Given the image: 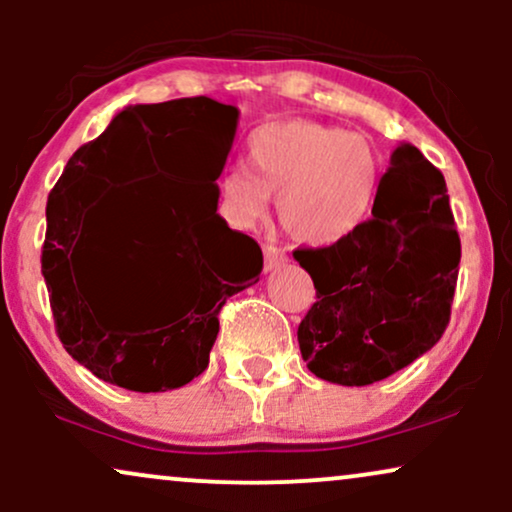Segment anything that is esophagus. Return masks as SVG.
Here are the masks:
<instances>
[{"instance_id":"1","label":"esophagus","mask_w":512,"mask_h":512,"mask_svg":"<svg viewBox=\"0 0 512 512\" xmlns=\"http://www.w3.org/2000/svg\"><path fill=\"white\" fill-rule=\"evenodd\" d=\"M284 262H286V255L279 248H276V245H272V243L264 245V267L274 269V267H279V264H284Z\"/></svg>"}]
</instances>
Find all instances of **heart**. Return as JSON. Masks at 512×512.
Returning a JSON list of instances; mask_svg holds the SVG:
<instances>
[{
  "mask_svg": "<svg viewBox=\"0 0 512 512\" xmlns=\"http://www.w3.org/2000/svg\"><path fill=\"white\" fill-rule=\"evenodd\" d=\"M248 166L223 170L216 182L223 221L248 231L267 214L269 195L279 192V219L313 245L356 233L373 214L383 182V156L366 134L315 120H279L255 129Z\"/></svg>",
  "mask_w": 512,
  "mask_h": 512,
  "instance_id": "b5f03b06",
  "label": "heart"
}]
</instances>
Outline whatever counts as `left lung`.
I'll return each mask as SVG.
<instances>
[{"label": "left lung", "mask_w": 512, "mask_h": 512, "mask_svg": "<svg viewBox=\"0 0 512 512\" xmlns=\"http://www.w3.org/2000/svg\"><path fill=\"white\" fill-rule=\"evenodd\" d=\"M460 255L443 173L397 144L370 219L327 248L293 250L317 296L298 325L310 373L361 387L426 354L450 322Z\"/></svg>", "instance_id": "8db88e82"}]
</instances>
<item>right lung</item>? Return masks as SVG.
I'll return each mask as SVG.
<instances>
[{
  "label": "right lung",
  "mask_w": 512,
  "mask_h": 512,
  "mask_svg": "<svg viewBox=\"0 0 512 512\" xmlns=\"http://www.w3.org/2000/svg\"><path fill=\"white\" fill-rule=\"evenodd\" d=\"M236 125L233 105L204 96L129 105L101 137L74 151L52 187L40 264L55 330L67 354L105 383L134 392L187 385L209 366L223 305L260 281L257 240L216 214V180ZM149 174H168L169 190L142 196L132 222L108 234L87 226L105 179ZM115 249L158 268L169 291L134 299L101 290Z\"/></svg>",
  "instance_id": "right-lung-1"
}]
</instances>
